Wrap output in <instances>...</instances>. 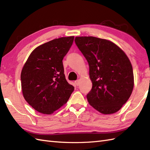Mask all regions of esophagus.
Instances as JSON below:
<instances>
[{
	"label": "esophagus",
	"mask_w": 150,
	"mask_h": 150,
	"mask_svg": "<svg viewBox=\"0 0 150 150\" xmlns=\"http://www.w3.org/2000/svg\"><path fill=\"white\" fill-rule=\"evenodd\" d=\"M75 84L78 86H79V84H80V81H79V80L75 81Z\"/></svg>",
	"instance_id": "esophagus-1"
}]
</instances>
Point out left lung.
<instances>
[{
    "mask_svg": "<svg viewBox=\"0 0 150 150\" xmlns=\"http://www.w3.org/2000/svg\"><path fill=\"white\" fill-rule=\"evenodd\" d=\"M75 42L90 67L92 88L86 96L88 103L101 113L117 112L129 99L134 85L128 57L106 39L77 37Z\"/></svg>",
    "mask_w": 150,
    "mask_h": 150,
    "instance_id": "1",
    "label": "left lung"
}]
</instances>
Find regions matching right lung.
Masks as SVG:
<instances>
[{"label":"right lung","instance_id":"add662e5","mask_svg":"<svg viewBox=\"0 0 150 150\" xmlns=\"http://www.w3.org/2000/svg\"><path fill=\"white\" fill-rule=\"evenodd\" d=\"M74 37H61L35 49L22 68V93L27 103L44 114H51L68 100L74 87L67 82L62 63Z\"/></svg>","mask_w":150,"mask_h":150}]
</instances>
